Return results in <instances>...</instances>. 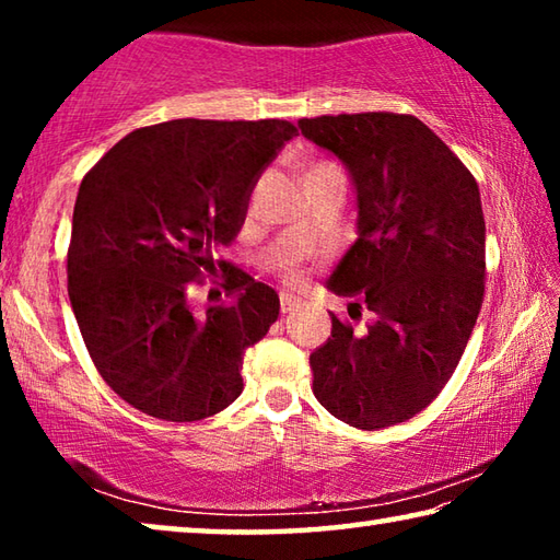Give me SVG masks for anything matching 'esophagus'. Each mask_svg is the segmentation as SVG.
<instances>
[{
    "label": "esophagus",
    "instance_id": "34e87169",
    "mask_svg": "<svg viewBox=\"0 0 560 560\" xmlns=\"http://www.w3.org/2000/svg\"><path fill=\"white\" fill-rule=\"evenodd\" d=\"M281 311L283 314H289V311H293V308H299V303H301V296L296 291H291V289H283L281 291Z\"/></svg>",
    "mask_w": 560,
    "mask_h": 560
}]
</instances>
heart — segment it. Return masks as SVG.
Segmentation results:
<instances>
[{
  "instance_id": "1",
  "label": "heart",
  "mask_w": 560,
  "mask_h": 560,
  "mask_svg": "<svg viewBox=\"0 0 560 560\" xmlns=\"http://www.w3.org/2000/svg\"><path fill=\"white\" fill-rule=\"evenodd\" d=\"M324 167H334V165H326V163H320V165H316L314 170H324ZM314 170H311V173H314Z\"/></svg>"
}]
</instances>
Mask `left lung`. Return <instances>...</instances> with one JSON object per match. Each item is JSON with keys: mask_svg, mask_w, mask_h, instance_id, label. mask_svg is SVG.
<instances>
[{"mask_svg": "<svg viewBox=\"0 0 560 560\" xmlns=\"http://www.w3.org/2000/svg\"><path fill=\"white\" fill-rule=\"evenodd\" d=\"M299 128L343 163L355 192L358 236L326 287L375 314L363 334L330 314V338L308 358L314 395L358 430L390 428L442 393L477 324L487 269L479 187L415 116L340 113Z\"/></svg>", "mask_w": 560, "mask_h": 560, "instance_id": "1", "label": "left lung"}]
</instances>
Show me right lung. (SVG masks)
I'll return each mask as SVG.
<instances>
[{"label": "right lung", "mask_w": 560, "mask_h": 560, "mask_svg": "<svg viewBox=\"0 0 560 560\" xmlns=\"http://www.w3.org/2000/svg\"><path fill=\"white\" fill-rule=\"evenodd\" d=\"M293 138L289 120H167L132 130L83 177L71 308L103 381L136 410L195 422L242 395L244 353L277 320L279 293L236 267L224 269L230 303L197 311L189 289L217 271Z\"/></svg>", "instance_id": "right-lung-1"}]
</instances>
